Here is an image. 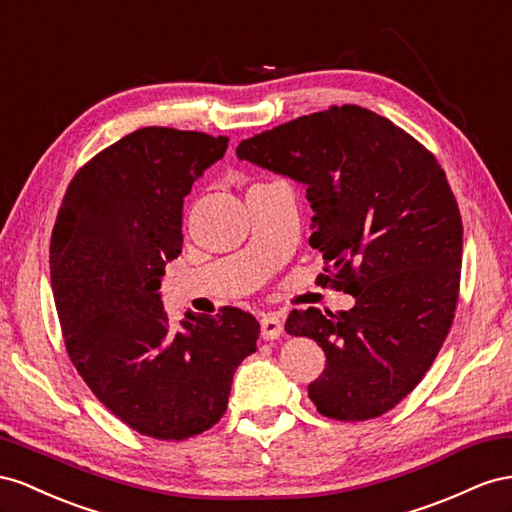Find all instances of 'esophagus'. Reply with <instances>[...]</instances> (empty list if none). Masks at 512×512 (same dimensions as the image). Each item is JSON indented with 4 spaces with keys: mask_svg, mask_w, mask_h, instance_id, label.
Masks as SVG:
<instances>
[{
    "mask_svg": "<svg viewBox=\"0 0 512 512\" xmlns=\"http://www.w3.org/2000/svg\"><path fill=\"white\" fill-rule=\"evenodd\" d=\"M283 334V321L274 315H264L261 317V337L266 341L279 339Z\"/></svg>",
    "mask_w": 512,
    "mask_h": 512,
    "instance_id": "esophagus-1",
    "label": "esophagus"
}]
</instances>
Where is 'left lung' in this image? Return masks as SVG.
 Listing matches in <instances>:
<instances>
[{"label": "left lung", "instance_id": "obj_1", "mask_svg": "<svg viewBox=\"0 0 512 512\" xmlns=\"http://www.w3.org/2000/svg\"><path fill=\"white\" fill-rule=\"evenodd\" d=\"M306 186L324 255L321 287L354 309L291 311L285 330L313 339L326 369L309 397L321 416L369 420L410 394L452 326L463 225L435 156L403 128L358 105L330 107L244 139L238 150Z\"/></svg>", "mask_w": 512, "mask_h": 512}]
</instances>
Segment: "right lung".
Instances as JSON below:
<instances>
[{"label":"right lung","mask_w":512,"mask_h":512,"mask_svg":"<svg viewBox=\"0 0 512 512\" xmlns=\"http://www.w3.org/2000/svg\"><path fill=\"white\" fill-rule=\"evenodd\" d=\"M227 141L139 128L77 171L53 227L51 285L68 356L111 414L156 440L216 425L233 373L257 349L251 313H186L173 328L158 294L167 261L182 253L184 197Z\"/></svg>","instance_id":"1"}]
</instances>
